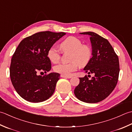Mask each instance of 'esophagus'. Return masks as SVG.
Segmentation results:
<instances>
[{
    "label": "esophagus",
    "instance_id": "esophagus-1",
    "mask_svg": "<svg viewBox=\"0 0 132 132\" xmlns=\"http://www.w3.org/2000/svg\"><path fill=\"white\" fill-rule=\"evenodd\" d=\"M61 77L63 78H67V79H71L72 77L71 76H65V75H61Z\"/></svg>",
    "mask_w": 132,
    "mask_h": 132
}]
</instances>
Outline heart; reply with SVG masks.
<instances>
[{
	"label": "heart",
	"instance_id": "heart-1",
	"mask_svg": "<svg viewBox=\"0 0 132 132\" xmlns=\"http://www.w3.org/2000/svg\"><path fill=\"white\" fill-rule=\"evenodd\" d=\"M60 47L63 52H71L70 57L71 62L59 64L54 67L53 69L57 73L65 76H69L72 72L76 71L79 65H87L92 56L90 47L82 44L81 40L74 36H69L64 39L60 43ZM47 56L49 60L54 64L57 63L61 57L60 51L55 46L50 48Z\"/></svg>",
	"mask_w": 132,
	"mask_h": 132
}]
</instances>
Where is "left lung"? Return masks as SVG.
I'll return each instance as SVG.
<instances>
[{
  "label": "left lung",
  "instance_id": "left-lung-1",
  "mask_svg": "<svg viewBox=\"0 0 132 132\" xmlns=\"http://www.w3.org/2000/svg\"><path fill=\"white\" fill-rule=\"evenodd\" d=\"M80 34L90 36L92 57L84 71L95 76L90 80L87 75L80 77V83L74 93L84 103H98L106 98L117 85L120 72L119 57L106 39L93 32Z\"/></svg>",
  "mask_w": 132,
  "mask_h": 132
}]
</instances>
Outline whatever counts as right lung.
I'll return each mask as SVG.
<instances>
[{
    "mask_svg": "<svg viewBox=\"0 0 132 132\" xmlns=\"http://www.w3.org/2000/svg\"><path fill=\"white\" fill-rule=\"evenodd\" d=\"M65 34L40 32L26 37L19 44L11 59L10 73L15 89L24 100L40 103L47 100L54 93L60 74L53 72L42 76L38 73L50 71L48 51Z\"/></svg>",
    "mask_w": 132,
    "mask_h": 132,
    "instance_id": "right-lung-1",
    "label": "right lung"
}]
</instances>
